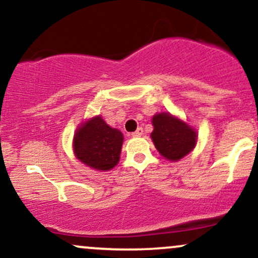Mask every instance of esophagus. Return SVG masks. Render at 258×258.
Masks as SVG:
<instances>
[{
  "label": "esophagus",
  "mask_w": 258,
  "mask_h": 258,
  "mask_svg": "<svg viewBox=\"0 0 258 258\" xmlns=\"http://www.w3.org/2000/svg\"><path fill=\"white\" fill-rule=\"evenodd\" d=\"M142 135H143V128H142V127H138V128L132 133L133 137H141Z\"/></svg>",
  "instance_id": "obj_1"
}]
</instances>
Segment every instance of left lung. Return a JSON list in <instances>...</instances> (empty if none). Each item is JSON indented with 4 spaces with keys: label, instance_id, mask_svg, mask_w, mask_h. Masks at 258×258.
Wrapping results in <instances>:
<instances>
[{
    "label": "left lung",
    "instance_id": "1",
    "mask_svg": "<svg viewBox=\"0 0 258 258\" xmlns=\"http://www.w3.org/2000/svg\"><path fill=\"white\" fill-rule=\"evenodd\" d=\"M152 122L154 131L150 137L165 159L178 161L190 153L197 144V131L170 112L154 115Z\"/></svg>",
    "mask_w": 258,
    "mask_h": 258
}]
</instances>
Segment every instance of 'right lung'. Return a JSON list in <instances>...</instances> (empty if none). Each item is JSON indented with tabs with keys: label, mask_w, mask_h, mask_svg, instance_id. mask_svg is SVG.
Listing matches in <instances>:
<instances>
[{
	"label": "right lung",
	"mask_w": 258,
	"mask_h": 258,
	"mask_svg": "<svg viewBox=\"0 0 258 258\" xmlns=\"http://www.w3.org/2000/svg\"><path fill=\"white\" fill-rule=\"evenodd\" d=\"M122 143V133L111 128L102 116H96L79 126L73 147L82 164L94 170L109 171L119 162Z\"/></svg>",
	"instance_id": "1"
}]
</instances>
